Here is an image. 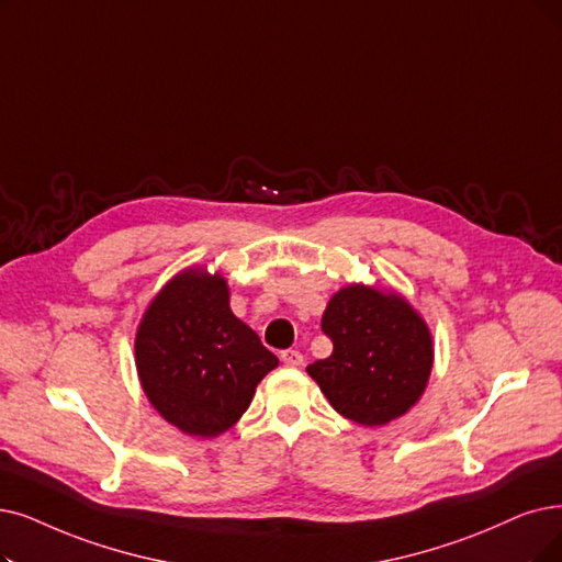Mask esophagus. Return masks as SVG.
<instances>
[{
	"instance_id": "34e87169",
	"label": "esophagus",
	"mask_w": 562,
	"mask_h": 562,
	"mask_svg": "<svg viewBox=\"0 0 562 562\" xmlns=\"http://www.w3.org/2000/svg\"><path fill=\"white\" fill-rule=\"evenodd\" d=\"M281 362H283L285 367H302L304 357H302V352H300V350L288 348V350H283V352H281Z\"/></svg>"
}]
</instances>
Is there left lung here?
<instances>
[{
  "mask_svg": "<svg viewBox=\"0 0 562 562\" xmlns=\"http://www.w3.org/2000/svg\"><path fill=\"white\" fill-rule=\"evenodd\" d=\"M331 355L306 367L336 413L380 426L401 417L431 375L429 327L398 295L364 285L336 293L321 323Z\"/></svg>",
  "mask_w": 562,
  "mask_h": 562,
  "instance_id": "8db88e82",
  "label": "left lung"
}]
</instances>
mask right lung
I'll return each mask as SVG.
<instances>
[{
	"mask_svg": "<svg viewBox=\"0 0 562 562\" xmlns=\"http://www.w3.org/2000/svg\"><path fill=\"white\" fill-rule=\"evenodd\" d=\"M136 364L156 411L184 434L212 438L244 415L279 359L235 318L226 281L189 269L149 304Z\"/></svg>",
	"mask_w": 562,
	"mask_h": 562,
	"instance_id": "1",
	"label": "right lung"
}]
</instances>
